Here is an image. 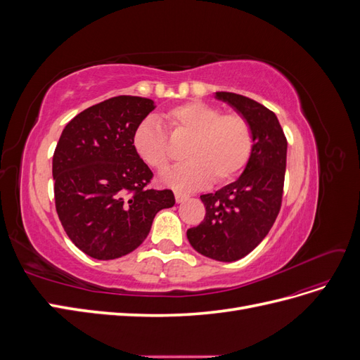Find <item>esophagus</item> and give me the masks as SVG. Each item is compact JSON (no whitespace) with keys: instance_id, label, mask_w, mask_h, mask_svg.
Listing matches in <instances>:
<instances>
[{"instance_id":"1","label":"esophagus","mask_w":360,"mask_h":360,"mask_svg":"<svg viewBox=\"0 0 360 360\" xmlns=\"http://www.w3.org/2000/svg\"><path fill=\"white\" fill-rule=\"evenodd\" d=\"M174 197H176V201H177V202H183V201H186V200L189 198V195L176 191V192H174Z\"/></svg>"}]
</instances>
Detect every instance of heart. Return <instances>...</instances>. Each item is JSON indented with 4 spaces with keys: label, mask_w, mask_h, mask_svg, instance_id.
<instances>
[{
    "label": "heart",
    "mask_w": 360,
    "mask_h": 360,
    "mask_svg": "<svg viewBox=\"0 0 360 360\" xmlns=\"http://www.w3.org/2000/svg\"><path fill=\"white\" fill-rule=\"evenodd\" d=\"M172 138H189L183 156L188 159L163 176L171 186L192 191L237 179L252 156L254 130L238 112H225L219 106L191 101L163 114ZM132 146L141 160L156 171L167 169L172 159L169 138L155 118L141 122L132 135Z\"/></svg>",
    "instance_id": "heart-1"
}]
</instances>
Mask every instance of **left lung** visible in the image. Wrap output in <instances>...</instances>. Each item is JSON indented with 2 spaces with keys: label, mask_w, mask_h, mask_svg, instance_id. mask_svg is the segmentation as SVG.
Instances as JSON below:
<instances>
[{
  "label": "left lung",
  "mask_w": 360,
  "mask_h": 360,
  "mask_svg": "<svg viewBox=\"0 0 360 360\" xmlns=\"http://www.w3.org/2000/svg\"><path fill=\"white\" fill-rule=\"evenodd\" d=\"M248 118L254 130V150L236 181L214 193L201 195L204 221L189 228L192 248L216 261H237L254 250L274 226L281 210L287 167V138L278 117L246 96L217 91Z\"/></svg>",
  "instance_id": "obj_1"
}]
</instances>
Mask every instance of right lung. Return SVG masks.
Masks as SVG:
<instances>
[{
	"mask_svg": "<svg viewBox=\"0 0 360 360\" xmlns=\"http://www.w3.org/2000/svg\"><path fill=\"white\" fill-rule=\"evenodd\" d=\"M153 110L146 97H111L72 118L53 151L58 217L91 258L130 254L146 240L156 213L176 202L172 191L147 188L153 172L132 146L135 127Z\"/></svg>",
	"mask_w": 360,
	"mask_h": 360,
	"instance_id": "add662e5",
	"label": "right lung"
}]
</instances>
